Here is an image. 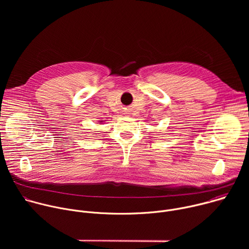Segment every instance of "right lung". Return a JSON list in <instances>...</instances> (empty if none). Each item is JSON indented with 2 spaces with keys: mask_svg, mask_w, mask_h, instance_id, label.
Masks as SVG:
<instances>
[{
  "mask_svg": "<svg viewBox=\"0 0 249 249\" xmlns=\"http://www.w3.org/2000/svg\"><path fill=\"white\" fill-rule=\"evenodd\" d=\"M100 122H102V121H100Z\"/></svg>",
  "mask_w": 249,
  "mask_h": 249,
  "instance_id": "obj_1",
  "label": "right lung"
}]
</instances>
